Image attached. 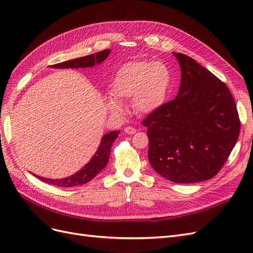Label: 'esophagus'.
I'll return each instance as SVG.
<instances>
[{
  "instance_id": "obj_1",
  "label": "esophagus",
  "mask_w": 253,
  "mask_h": 253,
  "mask_svg": "<svg viewBox=\"0 0 253 253\" xmlns=\"http://www.w3.org/2000/svg\"><path fill=\"white\" fill-rule=\"evenodd\" d=\"M125 133L128 134V135H133L136 133V128L133 126H126V127H125Z\"/></svg>"
}]
</instances>
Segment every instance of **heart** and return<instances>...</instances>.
Segmentation results:
<instances>
[{
	"label": "heart",
	"instance_id": "b5f03b06",
	"mask_svg": "<svg viewBox=\"0 0 253 253\" xmlns=\"http://www.w3.org/2000/svg\"><path fill=\"white\" fill-rule=\"evenodd\" d=\"M172 75L163 62L148 60L131 61L122 65L111 84L113 96L106 104L115 113L125 109L117 100L133 99V106L139 114H151L165 104L169 95Z\"/></svg>",
	"mask_w": 253,
	"mask_h": 253
}]
</instances>
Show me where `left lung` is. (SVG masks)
I'll list each match as a JSON object with an SVG mask.
<instances>
[{
  "mask_svg": "<svg viewBox=\"0 0 253 253\" xmlns=\"http://www.w3.org/2000/svg\"><path fill=\"white\" fill-rule=\"evenodd\" d=\"M177 59L181 79L173 100L149 114V162L159 175L178 183L215 176L239 138L241 121L224 82L183 53Z\"/></svg>",
  "mask_w": 253,
  "mask_h": 253,
  "instance_id": "obj_1",
  "label": "left lung"
}]
</instances>
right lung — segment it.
Masks as SVG:
<instances>
[{
	"mask_svg": "<svg viewBox=\"0 0 253 253\" xmlns=\"http://www.w3.org/2000/svg\"><path fill=\"white\" fill-rule=\"evenodd\" d=\"M110 52H111L110 49H104L102 51L93 53V55L73 59V60H68V61H65V62L53 64L50 66L55 67V68L93 67L96 64L103 62V61L106 59V57L110 55ZM118 135H119V131L110 132L108 134H105L102 137L100 147L98 148L96 154L93 156V158L89 160V163L87 165L84 166L82 169L76 174H74L72 176H68V177H65V178H61V179L45 178V177H41V176H38V175H36V177H38L44 182L49 183V185H53L57 187H63V188H72L75 186L84 185V183H86L89 180L93 179L95 176L106 166V164L109 163L112 144L115 140H116Z\"/></svg>",
	"mask_w": 253,
	"mask_h": 253,
	"instance_id": "1",
	"label": "right lung"
}]
</instances>
